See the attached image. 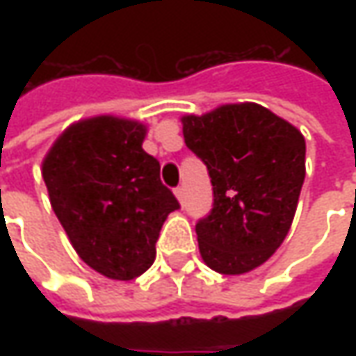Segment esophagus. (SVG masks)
<instances>
[{
    "label": "esophagus",
    "instance_id": "34e87169",
    "mask_svg": "<svg viewBox=\"0 0 356 356\" xmlns=\"http://www.w3.org/2000/svg\"><path fill=\"white\" fill-rule=\"evenodd\" d=\"M174 192H176V198L180 200V204H182V206H184V198H186V190H184V186H178V188H176V190H174Z\"/></svg>",
    "mask_w": 356,
    "mask_h": 356
}]
</instances>
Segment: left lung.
Returning <instances> with one entry per match:
<instances>
[{"label": "left lung", "instance_id": "left-lung-1", "mask_svg": "<svg viewBox=\"0 0 356 356\" xmlns=\"http://www.w3.org/2000/svg\"><path fill=\"white\" fill-rule=\"evenodd\" d=\"M182 122L186 146L206 164L213 190L212 210L196 224L202 259L224 275L252 271L291 227L305 180V138L253 103Z\"/></svg>", "mask_w": 356, "mask_h": 356}]
</instances>
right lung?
I'll use <instances>...</instances> for the list:
<instances>
[{"mask_svg":"<svg viewBox=\"0 0 356 356\" xmlns=\"http://www.w3.org/2000/svg\"><path fill=\"white\" fill-rule=\"evenodd\" d=\"M144 134L134 120H81L43 160L53 212L81 259L111 280H134L152 266L162 224L180 208L160 162L144 152Z\"/></svg>","mask_w":356,"mask_h":356,"instance_id":"1","label":"right lung"}]
</instances>
